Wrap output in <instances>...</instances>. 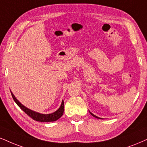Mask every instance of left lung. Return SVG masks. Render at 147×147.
Segmentation results:
<instances>
[{"label": "left lung", "mask_w": 147, "mask_h": 147, "mask_svg": "<svg viewBox=\"0 0 147 147\" xmlns=\"http://www.w3.org/2000/svg\"><path fill=\"white\" fill-rule=\"evenodd\" d=\"M89 112H90V115H91L92 116H93V117H95V118H97V119H101V118H99V117H97V116H95V115H94L93 113H91V112H90V111H89Z\"/></svg>", "instance_id": "8db88e82"}]
</instances>
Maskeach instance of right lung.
Returning <instances> with one entry per match:
<instances>
[{
  "mask_svg": "<svg viewBox=\"0 0 147 147\" xmlns=\"http://www.w3.org/2000/svg\"><path fill=\"white\" fill-rule=\"evenodd\" d=\"M11 93L12 97L14 101L17 104L18 106H19L27 115H28L30 117H31L33 120L39 121V122H52V121H55L58 120V119H60L63 115V112H64V101H63V100L62 101V103H61L60 108L57 110V111L53 112V113L47 114V115H46V114H41L39 113V112H35L33 111V110L28 109V108H26V107H25L24 105L22 104L16 98V97L14 96L13 94L12 93L11 91Z\"/></svg>",
  "mask_w": 147,
  "mask_h": 147,
  "instance_id": "add662e5",
  "label": "right lung"
}]
</instances>
